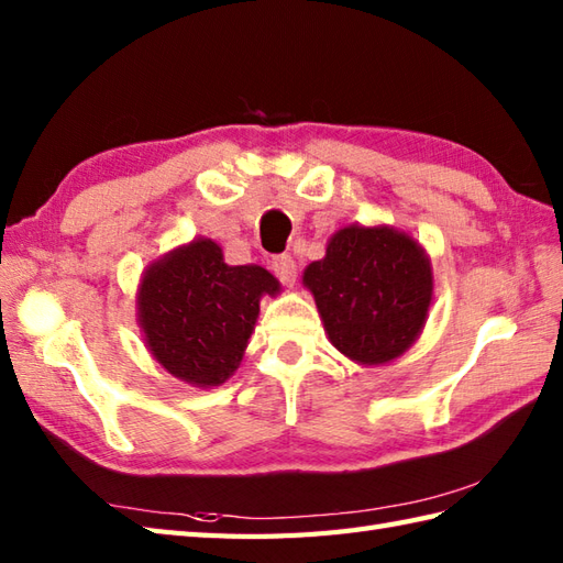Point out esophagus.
Here are the masks:
<instances>
[{"label":"esophagus","mask_w":563,"mask_h":563,"mask_svg":"<svg viewBox=\"0 0 563 563\" xmlns=\"http://www.w3.org/2000/svg\"><path fill=\"white\" fill-rule=\"evenodd\" d=\"M272 272L277 274V279L284 286H294L296 284V260L291 255H274L272 257Z\"/></svg>","instance_id":"obj_1"}]
</instances>
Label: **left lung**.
<instances>
[{
	"label": "left lung",
	"instance_id": "8db88e82",
	"mask_svg": "<svg viewBox=\"0 0 563 563\" xmlns=\"http://www.w3.org/2000/svg\"><path fill=\"white\" fill-rule=\"evenodd\" d=\"M303 284L316 296L330 342L358 364L405 354L431 306L433 279L423 250L395 229L346 227L332 235Z\"/></svg>",
	"mask_w": 563,
	"mask_h": 563
}]
</instances>
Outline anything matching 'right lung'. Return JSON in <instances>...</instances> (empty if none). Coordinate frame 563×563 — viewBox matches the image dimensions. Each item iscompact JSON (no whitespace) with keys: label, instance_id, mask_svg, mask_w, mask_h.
I'll return each mask as SVG.
<instances>
[{"label":"right lung","instance_id":"1","mask_svg":"<svg viewBox=\"0 0 563 563\" xmlns=\"http://www.w3.org/2000/svg\"><path fill=\"white\" fill-rule=\"evenodd\" d=\"M277 291L279 282L267 269L227 265L214 241L173 250L146 269L140 286L148 352L185 383L221 385L241 364L260 298Z\"/></svg>","mask_w":563,"mask_h":563}]
</instances>
